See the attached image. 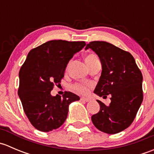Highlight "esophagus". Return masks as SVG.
Instances as JSON below:
<instances>
[{
    "label": "esophagus",
    "mask_w": 154,
    "mask_h": 154,
    "mask_svg": "<svg viewBox=\"0 0 154 154\" xmlns=\"http://www.w3.org/2000/svg\"><path fill=\"white\" fill-rule=\"evenodd\" d=\"M80 100H83V101H85V102L90 101V99L88 98V97H81V98H80Z\"/></svg>",
    "instance_id": "esophagus-1"
}]
</instances>
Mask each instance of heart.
Returning <instances> with one entry per match:
<instances>
[{
  "mask_svg": "<svg viewBox=\"0 0 154 154\" xmlns=\"http://www.w3.org/2000/svg\"><path fill=\"white\" fill-rule=\"evenodd\" d=\"M85 61H86L87 66H88V67L89 68L92 66H94L95 63L100 62L99 61L98 57L94 54H92V53H90V54H87L86 57H85ZM71 88L76 92L82 94H86L88 90V85L83 84V83H75V84L73 85Z\"/></svg>",
  "mask_w": 154,
  "mask_h": 154,
  "instance_id": "b5f03b06",
  "label": "heart"
}]
</instances>
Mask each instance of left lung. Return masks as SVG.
Listing matches in <instances>:
<instances>
[{"mask_svg": "<svg viewBox=\"0 0 154 154\" xmlns=\"http://www.w3.org/2000/svg\"><path fill=\"white\" fill-rule=\"evenodd\" d=\"M88 48L97 54L102 66L94 92L103 98L111 94L109 106L97 100L100 111L91 116V121L100 131L116 134L133 123L142 104V72L130 53L112 44L94 41L87 44L86 50Z\"/></svg>", "mask_w": 154, "mask_h": 154, "instance_id": "obj_1", "label": "left lung"}]
</instances>
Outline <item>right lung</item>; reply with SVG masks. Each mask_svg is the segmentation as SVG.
<instances>
[{
	"label": "right lung",
	"mask_w": 154,
	"mask_h": 154,
	"mask_svg": "<svg viewBox=\"0 0 154 154\" xmlns=\"http://www.w3.org/2000/svg\"><path fill=\"white\" fill-rule=\"evenodd\" d=\"M85 45V42L51 40L27 54L19 71L18 94L26 116L38 130L59 128L67 118L70 103L80 100L71 91L63 97L52 96L51 91L61 82L70 60Z\"/></svg>",
	"instance_id": "add662e5"
}]
</instances>
